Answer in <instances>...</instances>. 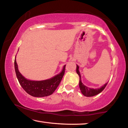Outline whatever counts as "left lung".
Segmentation results:
<instances>
[{"instance_id": "1", "label": "left lung", "mask_w": 128, "mask_h": 128, "mask_svg": "<svg viewBox=\"0 0 128 128\" xmlns=\"http://www.w3.org/2000/svg\"><path fill=\"white\" fill-rule=\"evenodd\" d=\"M79 66L78 65H77V68H76V72L78 74L79 77H80V82H79V86H80V88L81 90V92H82V94H83L84 96H95L97 94H99V93L101 92L107 86V83L105 84L103 86H102L101 88H95V89H94V88H91L87 87L85 85H84L82 82H81V74H80V71H79Z\"/></svg>"}]
</instances>
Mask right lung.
Returning <instances> with one entry per match:
<instances>
[{"instance_id": "1", "label": "right lung", "mask_w": 128, "mask_h": 128, "mask_svg": "<svg viewBox=\"0 0 128 128\" xmlns=\"http://www.w3.org/2000/svg\"><path fill=\"white\" fill-rule=\"evenodd\" d=\"M14 69L19 83L28 94L34 97H44L51 95L59 85L64 74L66 65L59 74L50 79L38 81L25 78L19 72L16 59L14 60Z\"/></svg>"}]
</instances>
